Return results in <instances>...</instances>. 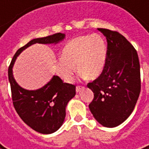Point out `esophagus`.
<instances>
[{"label": "esophagus", "mask_w": 149, "mask_h": 149, "mask_svg": "<svg viewBox=\"0 0 149 149\" xmlns=\"http://www.w3.org/2000/svg\"><path fill=\"white\" fill-rule=\"evenodd\" d=\"M83 88H84V87H82V86L77 85V86H76V92H77V93H79V91H80L81 89H83Z\"/></svg>", "instance_id": "obj_1"}]
</instances>
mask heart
<instances>
[{
    "instance_id": "b5f03b06",
    "label": "heart",
    "mask_w": 149,
    "mask_h": 149,
    "mask_svg": "<svg viewBox=\"0 0 149 149\" xmlns=\"http://www.w3.org/2000/svg\"><path fill=\"white\" fill-rule=\"evenodd\" d=\"M107 60V45L100 35L81 36L69 41L56 64V70L65 82H71L78 71L88 79L102 73Z\"/></svg>"
}]
</instances>
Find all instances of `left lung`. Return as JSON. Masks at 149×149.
Here are the masks:
<instances>
[{"label": "left lung", "instance_id": "8db88e82", "mask_svg": "<svg viewBox=\"0 0 149 149\" xmlns=\"http://www.w3.org/2000/svg\"><path fill=\"white\" fill-rule=\"evenodd\" d=\"M107 40V60L102 73L87 84L94 92L89 104L95 118L113 128L132 113L140 94V65L138 53L120 33L98 28Z\"/></svg>", "mask_w": 149, "mask_h": 149}]
</instances>
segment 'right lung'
I'll use <instances>...</instances> for the list:
<instances>
[{"label": "right lung", "mask_w": 149, "mask_h": 149, "mask_svg": "<svg viewBox=\"0 0 149 149\" xmlns=\"http://www.w3.org/2000/svg\"><path fill=\"white\" fill-rule=\"evenodd\" d=\"M65 35L56 33L49 36L31 40L16 51L8 68V78L11 98L15 111L20 118L38 133L48 134L60 129L65 118V107L75 95V85L64 83L59 76L54 75L49 83L36 90H26L15 82L12 67L16 57L22 50L33 44L58 43Z\"/></svg>", "instance_id": "1"}]
</instances>
